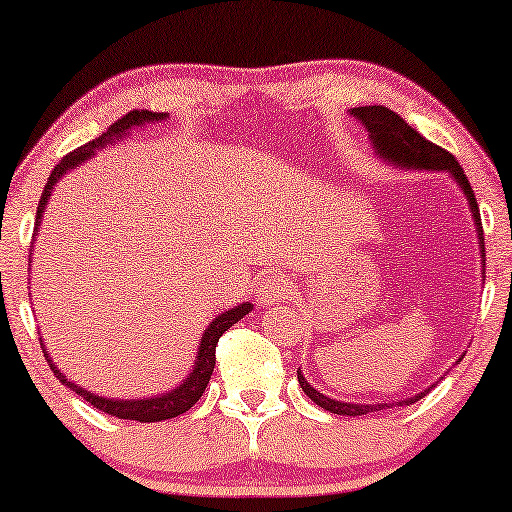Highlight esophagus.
<instances>
[{"instance_id":"34e87169","label":"esophagus","mask_w":512,"mask_h":512,"mask_svg":"<svg viewBox=\"0 0 512 512\" xmlns=\"http://www.w3.org/2000/svg\"><path fill=\"white\" fill-rule=\"evenodd\" d=\"M284 298H289V279L284 275H270L261 282V289H258V303L263 307L279 305Z\"/></svg>"}]
</instances>
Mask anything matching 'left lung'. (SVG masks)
Segmentation results:
<instances>
[{"instance_id":"obj_1","label":"left lung","mask_w":512,"mask_h":512,"mask_svg":"<svg viewBox=\"0 0 512 512\" xmlns=\"http://www.w3.org/2000/svg\"><path fill=\"white\" fill-rule=\"evenodd\" d=\"M356 121H359L363 128L368 132L370 146H373L375 156L387 163L396 170H405V172H443L450 174L454 184L461 188L464 198L468 200V209H471V219L475 226V235H478V247H480V258H482V275H485V235H482V221H480V209H478V200H475V193L471 184H468L464 170L457 163V158L452 156L450 151L440 149L429 139H424L419 132L403 121L396 111H391L382 104H375V107H354L349 111ZM464 359V354L459 356L457 361ZM298 382L300 389L305 391L307 396L312 398L319 408H324L333 415H345V417H359V415H368V412L375 410H387L394 408V405H412L417 403L419 398H424L429 394V389L419 391V394L410 396V398H401L398 403H345V401H335V398L321 394L319 389H314L310 382L305 380V375L300 373L298 368Z\"/></svg>"}]
</instances>
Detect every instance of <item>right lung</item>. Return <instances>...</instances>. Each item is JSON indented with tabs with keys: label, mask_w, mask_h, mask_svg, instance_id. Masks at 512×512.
I'll use <instances>...</instances> for the list:
<instances>
[{
	"label": "right lung",
	"mask_w": 512,
	"mask_h": 512,
	"mask_svg": "<svg viewBox=\"0 0 512 512\" xmlns=\"http://www.w3.org/2000/svg\"><path fill=\"white\" fill-rule=\"evenodd\" d=\"M167 114H156V111H130V114H125L121 121H116L114 125L107 132H102L100 137L93 139V142L79 146V149L69 153L60 160L58 165H55V170L51 172V177H48V184L44 186V193H41V200H39V207H37V219H34V235H32V247L34 242H37V235H39V226H41V216H44V209L48 205V200H51V193L53 188L58 186V181L65 177L67 172H72L79 167L81 163H86L95 156V151H102L104 146H114L118 142H123L125 137H130V132L135 128H144L146 123H163L167 121ZM32 256V254H30ZM32 263V258H30ZM254 310V305L251 303H240L235 307H230V310L221 312L219 317L209 321V326L202 331V338H200V345H198V352H195V363H193V370L188 373L184 380H181L177 387L165 391V394H156V396H149V398H107V396H100V394H93V391L79 387V384H74L72 380H67V375L62 373V370L55 366L51 354L46 352V345H44V338L41 340V347H44V356L48 361V366H51L53 375L58 377V380L65 384L67 389L76 391V394L86 398V401L93 405V408L107 412L111 417H118V419H132V422H163V419H172V417H179L184 415L186 410H191L195 403L200 401V396L205 394V387L209 384V377H212V370H214V363H216V342L223 333L228 331L230 326L237 324L244 314H249Z\"/></svg>",
	"instance_id": "1"
}]
</instances>
